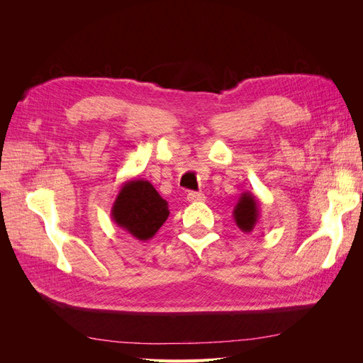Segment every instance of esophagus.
<instances>
[{
  "instance_id": "obj_1",
  "label": "esophagus",
  "mask_w": 363,
  "mask_h": 363,
  "mask_svg": "<svg viewBox=\"0 0 363 363\" xmlns=\"http://www.w3.org/2000/svg\"><path fill=\"white\" fill-rule=\"evenodd\" d=\"M206 200V196H204V194H201V192H189L188 194V201L189 203H196V201H204Z\"/></svg>"
}]
</instances>
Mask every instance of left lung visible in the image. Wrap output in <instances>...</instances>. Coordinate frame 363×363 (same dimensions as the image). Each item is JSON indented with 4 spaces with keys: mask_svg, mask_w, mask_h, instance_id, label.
Wrapping results in <instances>:
<instances>
[{
    "mask_svg": "<svg viewBox=\"0 0 363 363\" xmlns=\"http://www.w3.org/2000/svg\"><path fill=\"white\" fill-rule=\"evenodd\" d=\"M233 218L236 225L244 233H250L255 230L259 223V204L257 199L251 192H244L239 196V200L233 208Z\"/></svg>",
    "mask_w": 363,
    "mask_h": 363,
    "instance_id": "8db88e82",
    "label": "left lung"
}]
</instances>
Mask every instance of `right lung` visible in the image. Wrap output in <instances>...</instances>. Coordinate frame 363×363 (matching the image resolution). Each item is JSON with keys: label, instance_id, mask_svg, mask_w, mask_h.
Here are the masks:
<instances>
[{"label": "right lung", "instance_id": "right-lung-1", "mask_svg": "<svg viewBox=\"0 0 363 363\" xmlns=\"http://www.w3.org/2000/svg\"><path fill=\"white\" fill-rule=\"evenodd\" d=\"M111 215L118 227L145 242L167 221L169 208L150 182L133 179L121 186Z\"/></svg>", "mask_w": 363, "mask_h": 363}]
</instances>
